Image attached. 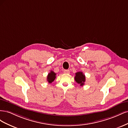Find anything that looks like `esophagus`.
Here are the masks:
<instances>
[{"mask_svg": "<svg viewBox=\"0 0 128 128\" xmlns=\"http://www.w3.org/2000/svg\"><path fill=\"white\" fill-rule=\"evenodd\" d=\"M64 74H69V73H70V71H69V70H64Z\"/></svg>", "mask_w": 128, "mask_h": 128, "instance_id": "34e87169", "label": "esophagus"}]
</instances>
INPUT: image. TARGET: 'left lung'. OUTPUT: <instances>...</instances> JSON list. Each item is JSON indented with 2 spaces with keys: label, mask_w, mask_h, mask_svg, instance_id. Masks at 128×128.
Returning a JSON list of instances; mask_svg holds the SVG:
<instances>
[{
  "label": "left lung",
  "mask_w": 128,
  "mask_h": 128,
  "mask_svg": "<svg viewBox=\"0 0 128 128\" xmlns=\"http://www.w3.org/2000/svg\"><path fill=\"white\" fill-rule=\"evenodd\" d=\"M75 80L77 83L80 84V86H83L86 82V76L82 72H77L75 74Z\"/></svg>",
  "instance_id": "obj_1"
}]
</instances>
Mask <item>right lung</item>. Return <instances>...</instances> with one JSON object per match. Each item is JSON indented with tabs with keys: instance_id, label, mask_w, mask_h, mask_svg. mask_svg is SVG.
I'll return each mask as SVG.
<instances>
[{
	"instance_id": "1",
	"label": "right lung",
	"mask_w": 128,
	"mask_h": 128,
	"mask_svg": "<svg viewBox=\"0 0 128 128\" xmlns=\"http://www.w3.org/2000/svg\"><path fill=\"white\" fill-rule=\"evenodd\" d=\"M56 78V74L53 72L51 71L50 72L48 73V74L47 77V80L49 83H51L52 82H53L54 80Z\"/></svg>"
}]
</instances>
